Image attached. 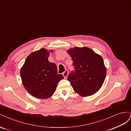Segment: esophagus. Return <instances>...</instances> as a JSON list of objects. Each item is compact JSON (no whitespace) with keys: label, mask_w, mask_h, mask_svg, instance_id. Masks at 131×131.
<instances>
[{"label":"esophagus","mask_w":131,"mask_h":131,"mask_svg":"<svg viewBox=\"0 0 131 131\" xmlns=\"http://www.w3.org/2000/svg\"><path fill=\"white\" fill-rule=\"evenodd\" d=\"M62 75H63V76L64 77V78L65 79H66V78H67V77H68V71L67 70H65L64 72L63 73Z\"/></svg>","instance_id":"34e87169"}]
</instances>
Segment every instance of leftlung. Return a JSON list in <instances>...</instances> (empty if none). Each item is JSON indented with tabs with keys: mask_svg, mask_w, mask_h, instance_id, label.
I'll return each mask as SVG.
<instances>
[{
	"mask_svg": "<svg viewBox=\"0 0 131 131\" xmlns=\"http://www.w3.org/2000/svg\"><path fill=\"white\" fill-rule=\"evenodd\" d=\"M75 70L68 76L75 92L82 97L91 96L100 90L105 80L106 69L102 57L89 47H74L67 51Z\"/></svg>",
	"mask_w": 131,
	"mask_h": 131,
	"instance_id": "obj_1",
	"label": "left lung"
}]
</instances>
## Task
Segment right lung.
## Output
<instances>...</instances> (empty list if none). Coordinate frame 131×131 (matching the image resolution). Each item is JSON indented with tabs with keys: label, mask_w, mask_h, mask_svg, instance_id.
Segmentation results:
<instances>
[{
	"label": "right lung",
	"mask_w": 131,
	"mask_h": 131,
	"mask_svg": "<svg viewBox=\"0 0 131 131\" xmlns=\"http://www.w3.org/2000/svg\"><path fill=\"white\" fill-rule=\"evenodd\" d=\"M49 55V51L43 48L31 53L20 71L23 86L38 98L52 96L58 82L64 78L62 74H58L56 65L48 61Z\"/></svg>",
	"instance_id": "obj_1"
}]
</instances>
